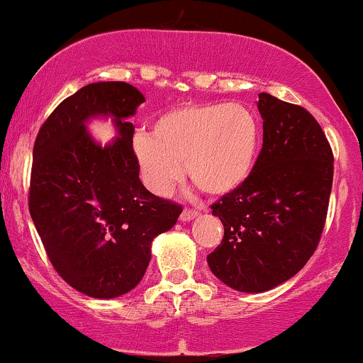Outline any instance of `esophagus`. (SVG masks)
<instances>
[{
	"label": "esophagus",
	"instance_id": "1",
	"mask_svg": "<svg viewBox=\"0 0 363 363\" xmlns=\"http://www.w3.org/2000/svg\"><path fill=\"white\" fill-rule=\"evenodd\" d=\"M199 213L196 211V209H189V208H186L184 211L181 213V221H191V220H194L196 216H198Z\"/></svg>",
	"mask_w": 363,
	"mask_h": 363
}]
</instances>
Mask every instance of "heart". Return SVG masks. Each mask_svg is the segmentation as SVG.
<instances>
[{
	"label": "heart",
	"mask_w": 363,
	"mask_h": 363,
	"mask_svg": "<svg viewBox=\"0 0 363 363\" xmlns=\"http://www.w3.org/2000/svg\"><path fill=\"white\" fill-rule=\"evenodd\" d=\"M260 145V125L238 103H191L165 111L152 135L133 138V152L145 184L169 194L186 174L211 196L237 191L252 174Z\"/></svg>",
	"instance_id": "1"
}]
</instances>
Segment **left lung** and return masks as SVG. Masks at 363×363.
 <instances>
[{"label": "left lung", "instance_id": "left-lung-1", "mask_svg": "<svg viewBox=\"0 0 363 363\" xmlns=\"http://www.w3.org/2000/svg\"><path fill=\"white\" fill-rule=\"evenodd\" d=\"M264 143L252 174L213 204L225 237L211 272L240 292H265L306 265L325 228L333 152L320 123L298 104L260 93Z\"/></svg>", "mask_w": 363, "mask_h": 363}]
</instances>
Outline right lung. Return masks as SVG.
<instances>
[{
    "instance_id": "right-lung-1",
    "label": "right lung",
    "mask_w": 363,
    "mask_h": 363,
    "mask_svg": "<svg viewBox=\"0 0 363 363\" xmlns=\"http://www.w3.org/2000/svg\"><path fill=\"white\" fill-rule=\"evenodd\" d=\"M143 101L132 84L93 82L65 98L35 140L30 215L57 274L89 298L132 291L148 267L154 238L182 211L138 177L128 118ZM94 117L116 125L117 138L106 146L86 132Z\"/></svg>"
}]
</instances>
